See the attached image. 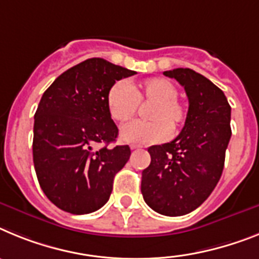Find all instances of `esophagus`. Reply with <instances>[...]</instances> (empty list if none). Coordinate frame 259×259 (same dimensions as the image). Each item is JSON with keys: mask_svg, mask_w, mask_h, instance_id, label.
I'll use <instances>...</instances> for the list:
<instances>
[{"mask_svg": "<svg viewBox=\"0 0 259 259\" xmlns=\"http://www.w3.org/2000/svg\"><path fill=\"white\" fill-rule=\"evenodd\" d=\"M130 148H132V150H139V148H141V146H138V145H132V146H130Z\"/></svg>", "mask_w": 259, "mask_h": 259, "instance_id": "34e87169", "label": "esophagus"}]
</instances>
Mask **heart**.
<instances>
[{
	"label": "heart",
	"mask_w": 259,
	"mask_h": 259,
	"mask_svg": "<svg viewBox=\"0 0 259 259\" xmlns=\"http://www.w3.org/2000/svg\"><path fill=\"white\" fill-rule=\"evenodd\" d=\"M139 103H151L146 116L148 121H133L121 129L123 142L151 145L163 142L184 123L186 108L177 99V89L165 78H150L130 87L125 80H117L107 92V108L116 122H126L137 113Z\"/></svg>",
	"instance_id": "b5f03b06"
}]
</instances>
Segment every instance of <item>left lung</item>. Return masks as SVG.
I'll return each instance as SVG.
<instances>
[{
  "label": "left lung",
  "mask_w": 259,
  "mask_h": 259,
  "mask_svg": "<svg viewBox=\"0 0 259 259\" xmlns=\"http://www.w3.org/2000/svg\"><path fill=\"white\" fill-rule=\"evenodd\" d=\"M164 75L185 89L189 109L172 142L148 148L151 163L142 172L141 192L154 211L181 217L199 207L220 180L231 139V105L224 92L192 69Z\"/></svg>",
  "instance_id": "8db88e82"
}]
</instances>
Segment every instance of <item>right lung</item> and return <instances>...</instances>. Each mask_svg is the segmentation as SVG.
<instances>
[{"label": "right lung", "instance_id": "add662e5", "mask_svg": "<svg viewBox=\"0 0 259 259\" xmlns=\"http://www.w3.org/2000/svg\"><path fill=\"white\" fill-rule=\"evenodd\" d=\"M137 74L103 58H89L56 78L35 113L32 155L40 188L66 212L83 215L109 199L129 146L108 147L118 136L107 92L116 80ZM98 143L104 148L95 150Z\"/></svg>", "mask_w": 259, "mask_h": 259}]
</instances>
